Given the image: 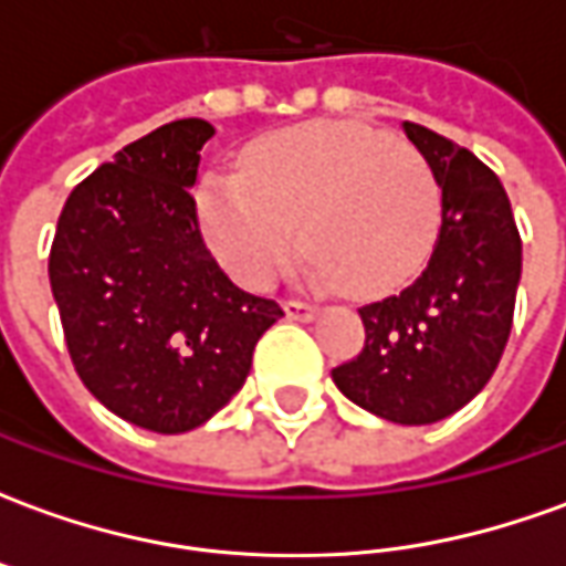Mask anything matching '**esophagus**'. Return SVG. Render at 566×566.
Masks as SVG:
<instances>
[{
    "label": "esophagus",
    "mask_w": 566,
    "mask_h": 566,
    "mask_svg": "<svg viewBox=\"0 0 566 566\" xmlns=\"http://www.w3.org/2000/svg\"><path fill=\"white\" fill-rule=\"evenodd\" d=\"M284 315L294 321H312L318 315V306L306 300H284Z\"/></svg>",
    "instance_id": "obj_1"
}]
</instances>
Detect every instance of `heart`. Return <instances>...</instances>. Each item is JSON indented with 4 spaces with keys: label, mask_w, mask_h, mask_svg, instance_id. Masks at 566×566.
Returning a JSON list of instances; mask_svg holds the SVG:
<instances>
[{
    "label": "heart",
    "mask_w": 566,
    "mask_h": 566,
    "mask_svg": "<svg viewBox=\"0 0 566 566\" xmlns=\"http://www.w3.org/2000/svg\"><path fill=\"white\" fill-rule=\"evenodd\" d=\"M214 254L248 287H266L296 248L321 282L379 294L403 282L433 242L439 185L416 145L348 120H312L260 139L245 175L199 193Z\"/></svg>",
    "instance_id": "obj_1"
}]
</instances>
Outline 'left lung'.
<instances>
[{
    "label": "left lung",
    "instance_id": "obj_1",
    "mask_svg": "<svg viewBox=\"0 0 566 566\" xmlns=\"http://www.w3.org/2000/svg\"><path fill=\"white\" fill-rule=\"evenodd\" d=\"M406 136L442 187V223L424 272L400 294L357 308L367 343L333 369L336 388L394 424L454 416L494 376L522 279V235L500 178L421 124Z\"/></svg>",
    "mask_w": 566,
    "mask_h": 566
}]
</instances>
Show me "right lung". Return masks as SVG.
<instances>
[{
    "instance_id": "right-lung-1",
    "label": "right lung",
    "mask_w": 566,
    "mask_h": 566,
    "mask_svg": "<svg viewBox=\"0 0 566 566\" xmlns=\"http://www.w3.org/2000/svg\"><path fill=\"white\" fill-rule=\"evenodd\" d=\"M211 136L209 120L185 117L117 150L69 193L48 258L75 373L154 433L193 430L230 403L284 315L235 287L202 242L190 187Z\"/></svg>"
}]
</instances>
